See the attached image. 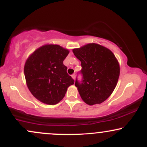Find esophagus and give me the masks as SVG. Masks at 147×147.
<instances>
[{"instance_id": "esophagus-1", "label": "esophagus", "mask_w": 147, "mask_h": 147, "mask_svg": "<svg viewBox=\"0 0 147 147\" xmlns=\"http://www.w3.org/2000/svg\"><path fill=\"white\" fill-rule=\"evenodd\" d=\"M72 79H73L74 80H75V77H76L75 74H73V75H72Z\"/></svg>"}]
</instances>
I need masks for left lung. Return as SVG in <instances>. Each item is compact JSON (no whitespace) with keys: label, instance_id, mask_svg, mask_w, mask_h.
<instances>
[{"label":"left lung","instance_id":"left-lung-1","mask_svg":"<svg viewBox=\"0 0 147 147\" xmlns=\"http://www.w3.org/2000/svg\"><path fill=\"white\" fill-rule=\"evenodd\" d=\"M72 52L82 67V81L76 79L75 84L82 99L90 106L104 102L113 92L119 76V65L113 53L96 43Z\"/></svg>","mask_w":147,"mask_h":147}]
</instances>
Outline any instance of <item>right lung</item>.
<instances>
[{
	"label": "right lung",
	"mask_w": 147,
	"mask_h": 147,
	"mask_svg": "<svg viewBox=\"0 0 147 147\" xmlns=\"http://www.w3.org/2000/svg\"><path fill=\"white\" fill-rule=\"evenodd\" d=\"M69 51L59 45H45L25 62V77L31 93L40 102L54 105L63 99L75 81L67 73L63 61Z\"/></svg>",
	"instance_id": "right-lung-1"
}]
</instances>
